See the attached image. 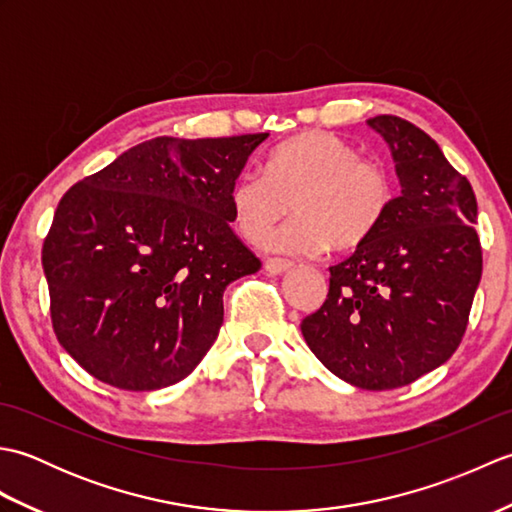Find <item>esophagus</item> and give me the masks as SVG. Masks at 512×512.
<instances>
[{
  "instance_id": "1",
  "label": "esophagus",
  "mask_w": 512,
  "mask_h": 512,
  "mask_svg": "<svg viewBox=\"0 0 512 512\" xmlns=\"http://www.w3.org/2000/svg\"><path fill=\"white\" fill-rule=\"evenodd\" d=\"M264 268H266V273H270V275H281V273H286L288 268H292V262H290V259L270 257L264 262Z\"/></svg>"
}]
</instances>
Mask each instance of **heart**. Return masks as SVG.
I'll return each instance as SVG.
<instances>
[{
    "mask_svg": "<svg viewBox=\"0 0 512 512\" xmlns=\"http://www.w3.org/2000/svg\"><path fill=\"white\" fill-rule=\"evenodd\" d=\"M396 198L387 162L361 156L330 132H303L270 149L262 173L244 171L228 191L235 231L246 242H262L292 211L295 220L268 237V248L319 255L330 244L352 250L385 222Z\"/></svg>",
    "mask_w": 512,
    "mask_h": 512,
    "instance_id": "heart-1",
    "label": "heart"
}]
</instances>
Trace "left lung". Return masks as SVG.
Instances as JSON below:
<instances>
[{
	"mask_svg": "<svg viewBox=\"0 0 512 512\" xmlns=\"http://www.w3.org/2000/svg\"><path fill=\"white\" fill-rule=\"evenodd\" d=\"M367 125L389 145L402 191L378 231L330 268L328 299L301 321V334L334 376L383 391L458 350L482 279V246L471 182L436 140L391 114Z\"/></svg>",
	"mask_w": 512,
	"mask_h": 512,
	"instance_id": "left-lung-1",
	"label": "left lung"
}]
</instances>
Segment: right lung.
<instances>
[{"instance_id": "right-lung-1", "label": "right lung", "mask_w": 512, "mask_h": 512, "mask_svg": "<svg viewBox=\"0 0 512 512\" xmlns=\"http://www.w3.org/2000/svg\"><path fill=\"white\" fill-rule=\"evenodd\" d=\"M266 138H151L65 191L41 264L54 334L85 372L154 391L198 367L226 286L262 268L228 191Z\"/></svg>"}]
</instances>
